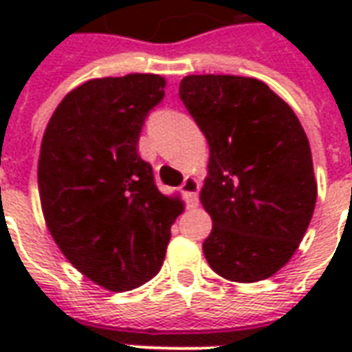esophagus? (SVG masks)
Returning <instances> with one entry per match:
<instances>
[{"label": "esophagus", "instance_id": "obj_1", "mask_svg": "<svg viewBox=\"0 0 352 352\" xmlns=\"http://www.w3.org/2000/svg\"><path fill=\"white\" fill-rule=\"evenodd\" d=\"M181 190H183L184 198H186V204L188 207H196L198 206V190H199V181L196 177H186L184 179L183 186H181Z\"/></svg>", "mask_w": 352, "mask_h": 352}]
</instances>
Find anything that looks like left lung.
<instances>
[{
    "label": "left lung",
    "instance_id": "1",
    "mask_svg": "<svg viewBox=\"0 0 352 352\" xmlns=\"http://www.w3.org/2000/svg\"><path fill=\"white\" fill-rule=\"evenodd\" d=\"M179 96L209 145L199 190L213 230L207 262L234 283L272 277L292 258L317 204L307 135L265 82L237 75H188Z\"/></svg>",
    "mask_w": 352,
    "mask_h": 352
}]
</instances>
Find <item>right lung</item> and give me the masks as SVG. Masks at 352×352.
Here are the masks:
<instances>
[{
	"mask_svg": "<svg viewBox=\"0 0 352 352\" xmlns=\"http://www.w3.org/2000/svg\"><path fill=\"white\" fill-rule=\"evenodd\" d=\"M153 73L82 82L60 101L41 141L37 184L47 228L85 277L111 292L160 272L181 196L154 184L139 133L164 98Z\"/></svg>",
	"mask_w": 352,
	"mask_h": 352,
	"instance_id": "obj_1",
	"label": "right lung"
}]
</instances>
